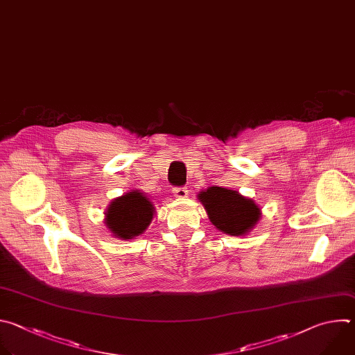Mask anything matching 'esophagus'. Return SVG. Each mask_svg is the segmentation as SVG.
<instances>
[{"label":"esophagus","instance_id":"1","mask_svg":"<svg viewBox=\"0 0 355 355\" xmlns=\"http://www.w3.org/2000/svg\"><path fill=\"white\" fill-rule=\"evenodd\" d=\"M173 196L175 197H178V198H183V197H187V194H189V190H187V187H173Z\"/></svg>","mask_w":355,"mask_h":355}]
</instances>
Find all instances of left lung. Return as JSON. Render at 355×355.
<instances>
[{
  "mask_svg": "<svg viewBox=\"0 0 355 355\" xmlns=\"http://www.w3.org/2000/svg\"><path fill=\"white\" fill-rule=\"evenodd\" d=\"M198 200L205 207L212 225L228 235L246 234L260 218V208L253 200L230 189L208 187L198 194Z\"/></svg>",
  "mask_w": 355,
  "mask_h": 355,
  "instance_id": "left-lung-1",
  "label": "left lung"
}]
</instances>
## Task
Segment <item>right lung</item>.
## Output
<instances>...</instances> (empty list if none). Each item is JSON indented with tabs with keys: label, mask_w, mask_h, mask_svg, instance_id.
I'll return each mask as SVG.
<instances>
[{
	"label": "right lung",
	"mask_w": 355,
	"mask_h": 355,
	"mask_svg": "<svg viewBox=\"0 0 355 355\" xmlns=\"http://www.w3.org/2000/svg\"><path fill=\"white\" fill-rule=\"evenodd\" d=\"M154 216L151 201L139 191H130L110 202L106 224L113 235L131 239L143 234Z\"/></svg>",
	"instance_id": "1"
}]
</instances>
